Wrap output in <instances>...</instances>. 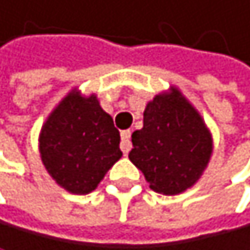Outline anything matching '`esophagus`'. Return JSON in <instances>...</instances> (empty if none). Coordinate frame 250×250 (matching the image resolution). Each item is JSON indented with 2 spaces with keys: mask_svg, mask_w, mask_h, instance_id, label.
<instances>
[{
  "mask_svg": "<svg viewBox=\"0 0 250 250\" xmlns=\"http://www.w3.org/2000/svg\"><path fill=\"white\" fill-rule=\"evenodd\" d=\"M130 130H123L121 132V150L124 155H127V153L130 151Z\"/></svg>",
  "mask_w": 250,
  "mask_h": 250,
  "instance_id": "esophagus-1",
  "label": "esophagus"
}]
</instances>
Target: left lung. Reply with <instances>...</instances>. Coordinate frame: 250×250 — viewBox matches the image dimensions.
I'll list each match as a JSON object with an SVG mask.
<instances>
[{
	"label": "left lung",
	"instance_id": "1",
	"mask_svg": "<svg viewBox=\"0 0 250 250\" xmlns=\"http://www.w3.org/2000/svg\"><path fill=\"white\" fill-rule=\"evenodd\" d=\"M212 140L201 116L177 89L146 105L144 127L132 134L129 159L144 172L151 190L177 194L206 169Z\"/></svg>",
	"mask_w": 250,
	"mask_h": 250
}]
</instances>
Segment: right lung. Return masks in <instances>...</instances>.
I'll return each instance as SVG.
<instances>
[{
	"label": "right lung",
	"mask_w": 250,
	"mask_h": 250,
	"mask_svg": "<svg viewBox=\"0 0 250 250\" xmlns=\"http://www.w3.org/2000/svg\"><path fill=\"white\" fill-rule=\"evenodd\" d=\"M120 130L95 95L70 92L51 113L40 135V153L47 172L75 194L95 190L118 159Z\"/></svg>",
	"instance_id": "right-lung-1"
}]
</instances>
